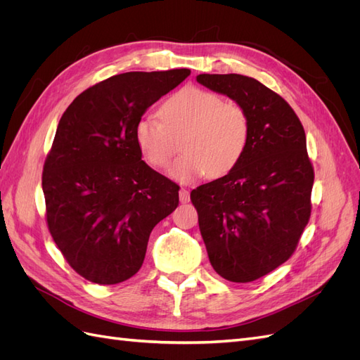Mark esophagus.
Masks as SVG:
<instances>
[{
	"label": "esophagus",
	"instance_id": "34e87169",
	"mask_svg": "<svg viewBox=\"0 0 360 360\" xmlns=\"http://www.w3.org/2000/svg\"><path fill=\"white\" fill-rule=\"evenodd\" d=\"M179 197H180V201L181 202H188L189 201V198H191V195H189V191H186V189H180V192H179Z\"/></svg>",
	"mask_w": 360,
	"mask_h": 360
}]
</instances>
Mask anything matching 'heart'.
Here are the masks:
<instances>
[{
	"instance_id": "1",
	"label": "heart",
	"mask_w": 360,
	"mask_h": 360,
	"mask_svg": "<svg viewBox=\"0 0 360 360\" xmlns=\"http://www.w3.org/2000/svg\"><path fill=\"white\" fill-rule=\"evenodd\" d=\"M181 136V155L168 169L183 183L207 172L221 177L240 160L249 139V117L243 106L224 102L219 94L198 86L181 89L162 105L159 114H146L135 126L141 155L153 168H162L176 153Z\"/></svg>"
}]
</instances>
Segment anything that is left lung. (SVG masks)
<instances>
[{"label": "left lung", "instance_id": "8db88e82", "mask_svg": "<svg viewBox=\"0 0 360 360\" xmlns=\"http://www.w3.org/2000/svg\"><path fill=\"white\" fill-rule=\"evenodd\" d=\"M249 117L243 155L226 176L191 192L212 267L250 282L291 257L311 216L314 168L299 117L279 94L249 76H197Z\"/></svg>", "mask_w": 360, "mask_h": 360}]
</instances>
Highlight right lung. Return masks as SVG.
<instances>
[{
  "instance_id": "obj_1",
  "label": "right lung",
  "mask_w": 360,
  "mask_h": 360,
  "mask_svg": "<svg viewBox=\"0 0 360 360\" xmlns=\"http://www.w3.org/2000/svg\"><path fill=\"white\" fill-rule=\"evenodd\" d=\"M189 69L127 72L90 86L63 114L41 188L53 242L72 269L112 285L143 266L153 228L179 205V186L141 159L135 126Z\"/></svg>"
}]
</instances>
